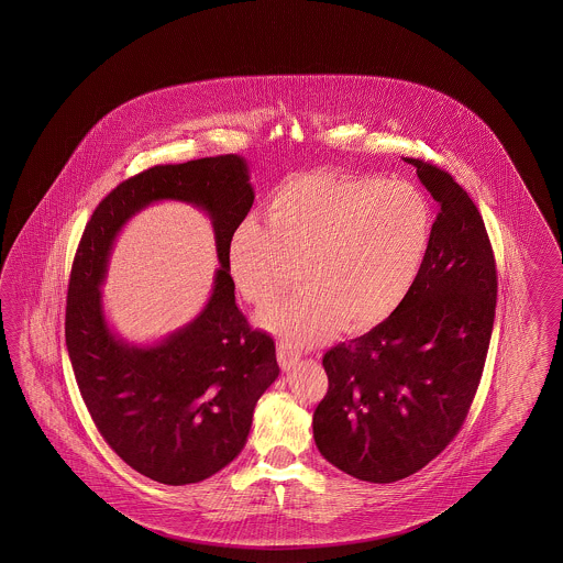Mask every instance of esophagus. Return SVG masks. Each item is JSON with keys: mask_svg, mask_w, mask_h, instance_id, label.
I'll return each instance as SVG.
<instances>
[{"mask_svg": "<svg viewBox=\"0 0 563 563\" xmlns=\"http://www.w3.org/2000/svg\"><path fill=\"white\" fill-rule=\"evenodd\" d=\"M276 357H278L280 367H283L285 372H290V369L299 363L301 355H299L297 351H292V346H289V344H278V349H276Z\"/></svg>", "mask_w": 563, "mask_h": 563, "instance_id": "34e87169", "label": "esophagus"}]
</instances>
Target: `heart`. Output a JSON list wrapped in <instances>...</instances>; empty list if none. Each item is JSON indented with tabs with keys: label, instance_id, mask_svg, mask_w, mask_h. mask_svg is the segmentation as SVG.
<instances>
[{
	"label": "heart",
	"instance_id": "b5f03b06",
	"mask_svg": "<svg viewBox=\"0 0 563 563\" xmlns=\"http://www.w3.org/2000/svg\"><path fill=\"white\" fill-rule=\"evenodd\" d=\"M433 235V208L407 181L372 175H299L274 189L266 227L250 217L227 243V268L257 307L297 280L306 289L260 316L289 342L313 346L341 324L367 330L393 316L417 283Z\"/></svg>",
	"mask_w": 563,
	"mask_h": 563
}]
</instances>
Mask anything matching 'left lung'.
Here are the masks:
<instances>
[{"label":"left lung","instance_id":"left-lung-1","mask_svg":"<svg viewBox=\"0 0 563 563\" xmlns=\"http://www.w3.org/2000/svg\"><path fill=\"white\" fill-rule=\"evenodd\" d=\"M440 206L426 264L382 324L324 355L313 440L342 473L394 483L459 433L494 330L497 274L477 206L450 173L407 158Z\"/></svg>","mask_w":563,"mask_h":563}]
</instances>
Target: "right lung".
Here are the masks:
<instances>
[{"label":"right lung","instance_id":"right-lung-1","mask_svg":"<svg viewBox=\"0 0 563 563\" xmlns=\"http://www.w3.org/2000/svg\"><path fill=\"white\" fill-rule=\"evenodd\" d=\"M167 199L196 205L211 219L220 268L191 323L137 345L108 324L100 287L122 227ZM252 205L250 167L239 154L158 165L97 206L74 257L66 346L86 409L121 461L165 485L200 483L235 461L260 396L280 374L273 339L239 311L227 268V243Z\"/></svg>","mask_w":563,"mask_h":563}]
</instances>
